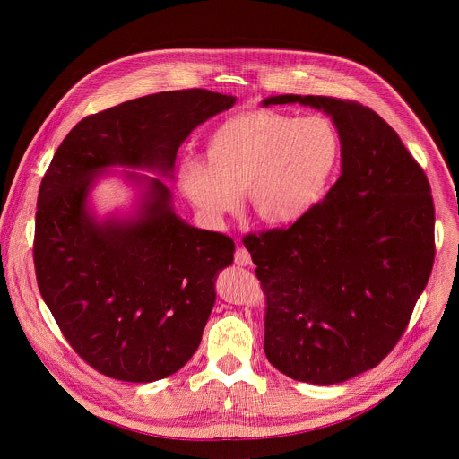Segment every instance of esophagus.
<instances>
[{"instance_id":"1","label":"esophagus","mask_w":459,"mask_h":459,"mask_svg":"<svg viewBox=\"0 0 459 459\" xmlns=\"http://www.w3.org/2000/svg\"><path fill=\"white\" fill-rule=\"evenodd\" d=\"M234 261H236V265H239V267H248L252 264L250 252L245 247H238V250L234 254Z\"/></svg>"}]
</instances>
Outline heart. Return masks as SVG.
I'll return each instance as SVG.
<instances>
[{
	"mask_svg": "<svg viewBox=\"0 0 459 459\" xmlns=\"http://www.w3.org/2000/svg\"><path fill=\"white\" fill-rule=\"evenodd\" d=\"M205 149L207 156L179 160L178 185L212 225L239 209L241 190L261 223L287 227L303 220L323 200L342 158L340 133L331 119L269 108L227 116Z\"/></svg>",
	"mask_w": 459,
	"mask_h": 459,
	"instance_id": "obj_1",
	"label": "heart"
}]
</instances>
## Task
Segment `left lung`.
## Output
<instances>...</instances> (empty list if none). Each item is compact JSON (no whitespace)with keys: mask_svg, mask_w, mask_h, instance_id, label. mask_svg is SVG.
<instances>
[{"mask_svg":"<svg viewBox=\"0 0 459 459\" xmlns=\"http://www.w3.org/2000/svg\"><path fill=\"white\" fill-rule=\"evenodd\" d=\"M331 116L342 176L289 229L243 239L267 294L265 354L285 376L343 383L398 343L434 264V204L423 169L374 110L326 96L281 94Z\"/></svg>","mask_w":459,"mask_h":459,"instance_id":"1","label":"left lung"}]
</instances>
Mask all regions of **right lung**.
Masks as SVG:
<instances>
[{"label": "right lung", "mask_w": 459, "mask_h": 459, "mask_svg": "<svg viewBox=\"0 0 459 459\" xmlns=\"http://www.w3.org/2000/svg\"><path fill=\"white\" fill-rule=\"evenodd\" d=\"M234 96L170 91L87 116L57 147L38 194L34 265L71 347L101 374L151 383L198 351L234 241L195 229L172 205L179 145ZM112 168L138 190L134 209L100 219L90 204ZM156 173L147 177L136 173Z\"/></svg>", "instance_id": "right-lung-1"}]
</instances>
